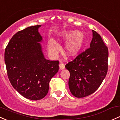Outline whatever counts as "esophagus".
<instances>
[{
    "mask_svg": "<svg viewBox=\"0 0 120 120\" xmlns=\"http://www.w3.org/2000/svg\"><path fill=\"white\" fill-rule=\"evenodd\" d=\"M64 68H65V65L63 63H61L59 64V69H60V70H64Z\"/></svg>",
    "mask_w": 120,
    "mask_h": 120,
    "instance_id": "obj_1",
    "label": "esophagus"
}]
</instances>
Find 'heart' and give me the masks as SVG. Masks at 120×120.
Masks as SVG:
<instances>
[{"mask_svg":"<svg viewBox=\"0 0 120 120\" xmlns=\"http://www.w3.org/2000/svg\"><path fill=\"white\" fill-rule=\"evenodd\" d=\"M60 36L63 41H68L64 47L67 55L72 57L78 55L84 43V34L80 31L78 32L76 30H72L63 33ZM48 49L50 53L56 55L60 51L61 48L55 40L51 39L48 42Z\"/></svg>","mask_w":120,"mask_h":120,"instance_id":"b5f03b06","label":"heart"}]
</instances>
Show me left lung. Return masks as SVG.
<instances>
[{
  "label": "left lung",
  "instance_id": "8db88e82",
  "mask_svg": "<svg viewBox=\"0 0 120 120\" xmlns=\"http://www.w3.org/2000/svg\"><path fill=\"white\" fill-rule=\"evenodd\" d=\"M92 31L90 48L65 65L70 73V90L77 98H83L94 93L100 86L108 72V47L100 35L94 30Z\"/></svg>",
  "mask_w": 120,
  "mask_h": 120
}]
</instances>
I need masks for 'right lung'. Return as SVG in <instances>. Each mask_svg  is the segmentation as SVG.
Masks as SVG:
<instances>
[{"label": "right lung", "mask_w": 120, "mask_h": 120, "mask_svg": "<svg viewBox=\"0 0 120 120\" xmlns=\"http://www.w3.org/2000/svg\"><path fill=\"white\" fill-rule=\"evenodd\" d=\"M41 25L30 26L15 34L4 52L7 75L14 88L30 100L42 99L49 82L59 71V61L44 57L38 32Z\"/></svg>", "instance_id": "right-lung-1"}]
</instances>
